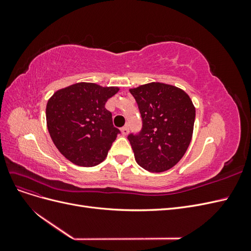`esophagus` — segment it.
Listing matches in <instances>:
<instances>
[{"label": "esophagus", "instance_id": "34e87169", "mask_svg": "<svg viewBox=\"0 0 251 251\" xmlns=\"http://www.w3.org/2000/svg\"><path fill=\"white\" fill-rule=\"evenodd\" d=\"M121 134H123L124 136H126L127 134H128V127L127 126H124V127H121Z\"/></svg>", "mask_w": 251, "mask_h": 251}]
</instances>
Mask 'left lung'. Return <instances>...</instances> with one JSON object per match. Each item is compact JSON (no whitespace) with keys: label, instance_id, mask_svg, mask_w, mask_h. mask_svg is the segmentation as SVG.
<instances>
[{"label":"left lung","instance_id":"8db88e82","mask_svg":"<svg viewBox=\"0 0 251 251\" xmlns=\"http://www.w3.org/2000/svg\"><path fill=\"white\" fill-rule=\"evenodd\" d=\"M142 118L139 134L127 136L142 169L162 173L176 165L191 143L196 109L183 90L163 82L130 89Z\"/></svg>","mask_w":251,"mask_h":251}]
</instances>
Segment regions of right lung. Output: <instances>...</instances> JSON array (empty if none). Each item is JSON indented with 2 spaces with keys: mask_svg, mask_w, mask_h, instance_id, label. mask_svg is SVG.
<instances>
[{
  "mask_svg": "<svg viewBox=\"0 0 251 251\" xmlns=\"http://www.w3.org/2000/svg\"><path fill=\"white\" fill-rule=\"evenodd\" d=\"M118 91V87L77 82L50 97L46 107L48 131L68 160L85 168L104 160L120 133L104 105Z\"/></svg>",
  "mask_w": 251,
  "mask_h": 251,
  "instance_id": "right-lung-1",
  "label": "right lung"
}]
</instances>
